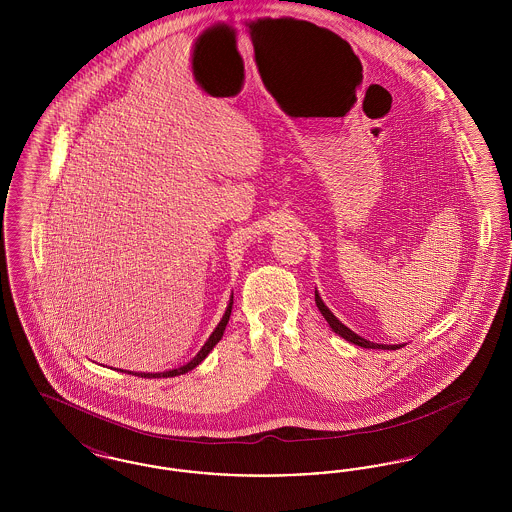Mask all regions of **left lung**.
<instances>
[{"mask_svg": "<svg viewBox=\"0 0 512 512\" xmlns=\"http://www.w3.org/2000/svg\"><path fill=\"white\" fill-rule=\"evenodd\" d=\"M315 301H317L318 311L322 313V317L326 318V322L330 324V328L341 336L343 340L351 341V343H355V345H361V347H366V349H399V347H403V343L401 345H386V343H374V341H366L365 338H361V336H357L353 330H349L345 324H341L338 318L332 315V311L322 303V299H320V295L315 292Z\"/></svg>", "mask_w": 512, "mask_h": 512, "instance_id": "1", "label": "left lung"}]
</instances>
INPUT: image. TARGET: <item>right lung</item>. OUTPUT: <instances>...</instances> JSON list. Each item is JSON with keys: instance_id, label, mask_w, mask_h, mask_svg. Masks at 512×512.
<instances>
[{"instance_id": "1", "label": "right lung", "mask_w": 512, "mask_h": 512, "mask_svg": "<svg viewBox=\"0 0 512 512\" xmlns=\"http://www.w3.org/2000/svg\"><path fill=\"white\" fill-rule=\"evenodd\" d=\"M232 305H234V295L230 297V303H228V307H226V313H224V317L220 318L219 326L215 328V332L209 336V340L205 341V345L199 349V353L195 355L194 359L188 363V365L180 366V368H174V370H167V372H155V374H138V376H142V378H172V376H180V374H186L188 370H192L195 366L199 365L209 353H211V349L219 343L220 338H222V334H224V328H226V324H228V320H230V313H232Z\"/></svg>"}]
</instances>
